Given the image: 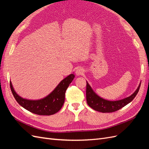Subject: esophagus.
Segmentation results:
<instances>
[{
    "instance_id": "esophagus-1",
    "label": "esophagus",
    "mask_w": 149,
    "mask_h": 149,
    "mask_svg": "<svg viewBox=\"0 0 149 149\" xmlns=\"http://www.w3.org/2000/svg\"><path fill=\"white\" fill-rule=\"evenodd\" d=\"M84 73V70L82 68H79L77 70H76V74L77 76L82 75Z\"/></svg>"
}]
</instances>
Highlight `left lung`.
I'll list each match as a JSON object with an SVG mask.
<instances>
[{"label": "left lung", "mask_w": 149, "mask_h": 149, "mask_svg": "<svg viewBox=\"0 0 149 149\" xmlns=\"http://www.w3.org/2000/svg\"><path fill=\"white\" fill-rule=\"evenodd\" d=\"M86 83V101L88 104L94 110L103 113L116 111L128 104L136 96L141 86L140 83L135 92L129 97L118 101H108L99 96L87 81Z\"/></svg>", "instance_id": "left-lung-1"}]
</instances>
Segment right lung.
Instances as JSON below:
<instances>
[{
    "instance_id": "right-lung-1",
    "label": "right lung",
    "mask_w": 149,
    "mask_h": 149,
    "mask_svg": "<svg viewBox=\"0 0 149 149\" xmlns=\"http://www.w3.org/2000/svg\"><path fill=\"white\" fill-rule=\"evenodd\" d=\"M74 78V74L68 76L48 96L37 100H30L22 97L15 92L11 81L10 86L13 96L21 106L36 114L49 116L56 113L61 109L65 102V92Z\"/></svg>"
}]
</instances>
